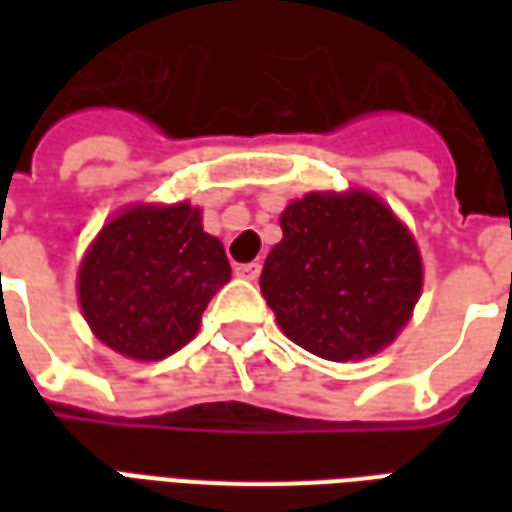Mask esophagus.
I'll return each mask as SVG.
<instances>
[{"label": "esophagus", "mask_w": 512, "mask_h": 512, "mask_svg": "<svg viewBox=\"0 0 512 512\" xmlns=\"http://www.w3.org/2000/svg\"><path fill=\"white\" fill-rule=\"evenodd\" d=\"M260 263L257 260H252V263H241V266H235V274L241 279H257L260 277Z\"/></svg>", "instance_id": "esophagus-1"}]
</instances>
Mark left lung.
Masks as SVG:
<instances>
[{
    "label": "left lung",
    "mask_w": 512,
    "mask_h": 512,
    "mask_svg": "<svg viewBox=\"0 0 512 512\" xmlns=\"http://www.w3.org/2000/svg\"><path fill=\"white\" fill-rule=\"evenodd\" d=\"M279 224L260 274L279 329L332 362L392 343L422 290L417 244L395 213L365 191L307 194Z\"/></svg>",
    "instance_id": "left-lung-1"
}]
</instances>
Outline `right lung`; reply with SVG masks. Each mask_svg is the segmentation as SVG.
<instances>
[{
  "label": "right lung",
  "mask_w": 512,
  "mask_h": 512,
  "mask_svg": "<svg viewBox=\"0 0 512 512\" xmlns=\"http://www.w3.org/2000/svg\"><path fill=\"white\" fill-rule=\"evenodd\" d=\"M230 282L219 238L200 211L136 205L106 224L84 257L79 299L95 337L131 359H164L200 329L208 301Z\"/></svg>",
  "instance_id": "right-lung-1"
}]
</instances>
